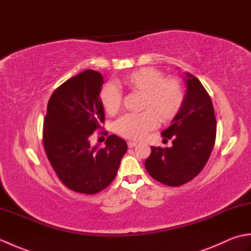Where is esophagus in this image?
Here are the masks:
<instances>
[{
	"label": "esophagus",
	"instance_id": "34e87169",
	"mask_svg": "<svg viewBox=\"0 0 251 251\" xmlns=\"http://www.w3.org/2000/svg\"><path fill=\"white\" fill-rule=\"evenodd\" d=\"M127 146H128V148H135L137 146V142L128 141V142H127Z\"/></svg>",
	"mask_w": 251,
	"mask_h": 251
}]
</instances>
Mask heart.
<instances>
[{"instance_id": "heart-1", "label": "heart", "mask_w": 251, "mask_h": 251, "mask_svg": "<svg viewBox=\"0 0 251 251\" xmlns=\"http://www.w3.org/2000/svg\"><path fill=\"white\" fill-rule=\"evenodd\" d=\"M121 86L130 93L142 95L141 113H128L116 121L114 129L128 139L141 140L154 129L158 120L167 123L178 115L184 102V92L177 77H164L162 71L145 67L132 71L123 77ZM100 102L106 113H117L123 97L113 84H105L100 89Z\"/></svg>"}]
</instances>
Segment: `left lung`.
Here are the masks:
<instances>
[{"label":"left lung","mask_w":251,"mask_h":251,"mask_svg":"<svg viewBox=\"0 0 251 251\" xmlns=\"http://www.w3.org/2000/svg\"><path fill=\"white\" fill-rule=\"evenodd\" d=\"M185 76L182 108L162 132L164 138L173 139V147H151L145 163L153 179L169 186L194 179L205 167L216 141L217 121L210 96L194 75L186 73Z\"/></svg>","instance_id":"1"}]
</instances>
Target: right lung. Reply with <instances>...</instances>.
<instances>
[{
	"label": "right lung",
	"instance_id": "obj_1",
	"mask_svg": "<svg viewBox=\"0 0 251 251\" xmlns=\"http://www.w3.org/2000/svg\"><path fill=\"white\" fill-rule=\"evenodd\" d=\"M103 77L86 70L55 89L47 104L43 143L49 161L67 188L84 194L105 189L127 151L122 138L111 135L105 147L90 146L89 137L104 122L99 93Z\"/></svg>",
	"mask_w": 251,
	"mask_h": 251
}]
</instances>
